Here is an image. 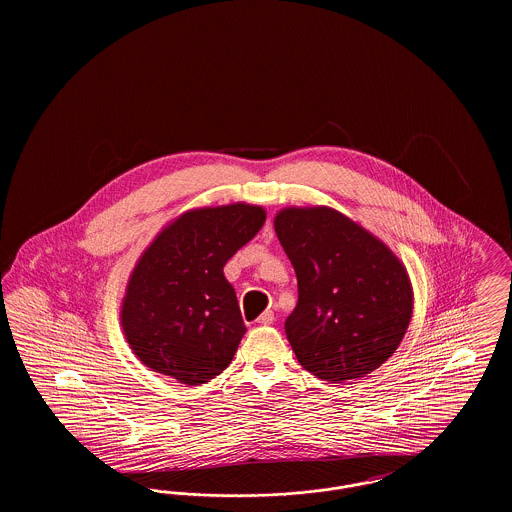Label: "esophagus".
<instances>
[{"mask_svg": "<svg viewBox=\"0 0 512 512\" xmlns=\"http://www.w3.org/2000/svg\"><path fill=\"white\" fill-rule=\"evenodd\" d=\"M257 322H259V324H263V326L272 324V322H274V313H272V311H265L261 317L257 318Z\"/></svg>", "mask_w": 512, "mask_h": 512, "instance_id": "1", "label": "esophagus"}]
</instances>
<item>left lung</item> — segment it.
<instances>
[{
    "mask_svg": "<svg viewBox=\"0 0 512 512\" xmlns=\"http://www.w3.org/2000/svg\"><path fill=\"white\" fill-rule=\"evenodd\" d=\"M274 230L297 276L299 299L284 328L299 365L330 384L384 365L413 317V284L399 257L326 205L284 207Z\"/></svg>",
    "mask_w": 512,
    "mask_h": 512,
    "instance_id": "1",
    "label": "left lung"
}]
</instances>
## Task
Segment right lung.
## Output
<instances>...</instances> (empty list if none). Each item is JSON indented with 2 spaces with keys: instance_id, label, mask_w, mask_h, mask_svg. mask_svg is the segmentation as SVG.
I'll return each instance as SVG.
<instances>
[{
  "instance_id": "obj_1",
  "label": "right lung",
  "mask_w": 512,
  "mask_h": 512,
  "mask_svg": "<svg viewBox=\"0 0 512 512\" xmlns=\"http://www.w3.org/2000/svg\"><path fill=\"white\" fill-rule=\"evenodd\" d=\"M265 220L261 205L238 201L190 209L163 226L121 303L124 338L142 365L186 386L230 365L247 328L224 265Z\"/></svg>"
}]
</instances>
